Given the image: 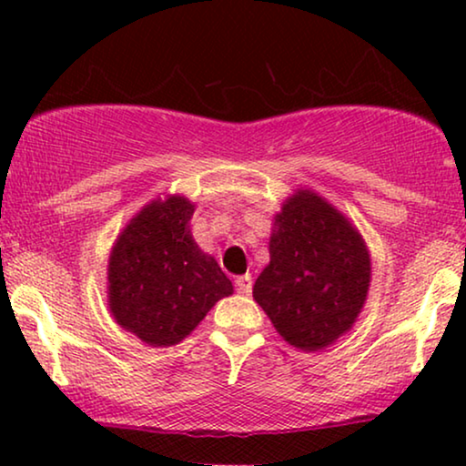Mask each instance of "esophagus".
I'll use <instances>...</instances> for the list:
<instances>
[{"label":"esophagus","mask_w":466,"mask_h":466,"mask_svg":"<svg viewBox=\"0 0 466 466\" xmlns=\"http://www.w3.org/2000/svg\"><path fill=\"white\" fill-rule=\"evenodd\" d=\"M235 289H238L241 295H250V292H252V278L248 276V273H246V276H238V278H235Z\"/></svg>","instance_id":"1"}]
</instances>
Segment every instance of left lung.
Masks as SVG:
<instances>
[{
    "label": "left lung",
    "instance_id": "obj_1",
    "mask_svg": "<svg viewBox=\"0 0 466 466\" xmlns=\"http://www.w3.org/2000/svg\"><path fill=\"white\" fill-rule=\"evenodd\" d=\"M371 286V254L359 228L311 188L273 216L269 265L252 289L284 341L324 350L352 330Z\"/></svg>",
    "mask_w": 466,
    "mask_h": 466
}]
</instances>
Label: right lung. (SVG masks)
<instances>
[{
	"instance_id": "1",
	"label": "right lung",
	"mask_w": 466,
	"mask_h": 466,
	"mask_svg": "<svg viewBox=\"0 0 466 466\" xmlns=\"http://www.w3.org/2000/svg\"><path fill=\"white\" fill-rule=\"evenodd\" d=\"M195 203L157 197L114 241L107 258V308L120 327L152 348L193 333L233 284L190 233Z\"/></svg>"
}]
</instances>
